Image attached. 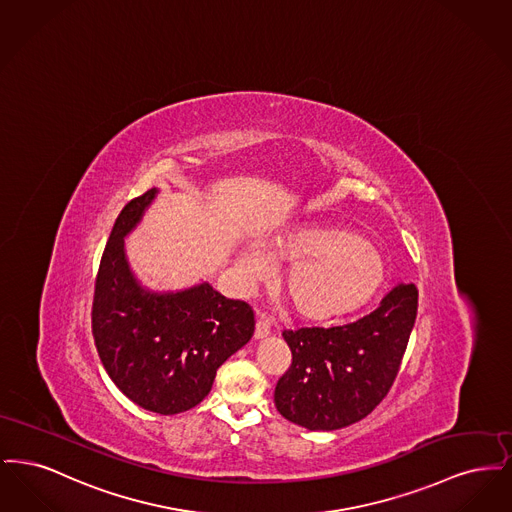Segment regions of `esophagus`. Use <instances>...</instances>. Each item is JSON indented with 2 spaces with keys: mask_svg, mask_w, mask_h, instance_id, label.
<instances>
[{
  "mask_svg": "<svg viewBox=\"0 0 512 512\" xmlns=\"http://www.w3.org/2000/svg\"><path fill=\"white\" fill-rule=\"evenodd\" d=\"M270 336V322L265 318H259L255 324V340H265Z\"/></svg>",
  "mask_w": 512,
  "mask_h": 512,
  "instance_id": "34e87169",
  "label": "esophagus"
}]
</instances>
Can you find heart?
Returning <instances> with one entry per match:
<instances>
[{"label": "heart", "instance_id": "b5f03b06", "mask_svg": "<svg viewBox=\"0 0 512 512\" xmlns=\"http://www.w3.org/2000/svg\"><path fill=\"white\" fill-rule=\"evenodd\" d=\"M270 261L286 268L282 290L295 313L307 320H330L366 303L386 278L378 249L338 228L297 226L267 245ZM238 270L247 284L265 280L270 263L257 247L238 253Z\"/></svg>", "mask_w": 512, "mask_h": 512}]
</instances>
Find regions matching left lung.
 <instances>
[{"label": "left lung", "instance_id": "1", "mask_svg": "<svg viewBox=\"0 0 512 512\" xmlns=\"http://www.w3.org/2000/svg\"><path fill=\"white\" fill-rule=\"evenodd\" d=\"M414 284H397L366 317L332 328L284 332L292 366L278 380V413L307 430H340L388 395L413 332Z\"/></svg>", "mask_w": 512, "mask_h": 512}]
</instances>
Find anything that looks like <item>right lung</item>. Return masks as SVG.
<instances>
[{"label":"right lung","instance_id":"obj_1","mask_svg":"<svg viewBox=\"0 0 512 512\" xmlns=\"http://www.w3.org/2000/svg\"><path fill=\"white\" fill-rule=\"evenodd\" d=\"M159 188L132 199L105 245L92 307L99 359L115 386L142 409L178 414L201 403L219 366L251 340L255 318L244 301L209 282L151 290L130 267L124 238L136 230Z\"/></svg>","mask_w":512,"mask_h":512}]
</instances>
